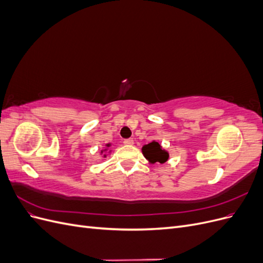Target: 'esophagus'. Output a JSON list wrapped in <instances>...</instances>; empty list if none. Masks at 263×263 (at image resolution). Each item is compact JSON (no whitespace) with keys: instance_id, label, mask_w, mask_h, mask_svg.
I'll use <instances>...</instances> for the list:
<instances>
[{"instance_id":"obj_1","label":"esophagus","mask_w":263,"mask_h":263,"mask_svg":"<svg viewBox=\"0 0 263 263\" xmlns=\"http://www.w3.org/2000/svg\"><path fill=\"white\" fill-rule=\"evenodd\" d=\"M124 144H125V145H133V144H134V140H133L132 138L125 139V140H124Z\"/></svg>"}]
</instances>
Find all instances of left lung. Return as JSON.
<instances>
[{
    "label": "left lung",
    "instance_id": "obj_1",
    "mask_svg": "<svg viewBox=\"0 0 263 263\" xmlns=\"http://www.w3.org/2000/svg\"><path fill=\"white\" fill-rule=\"evenodd\" d=\"M142 154L151 163H164L169 158V154L164 151L157 141H153L142 147Z\"/></svg>",
    "mask_w": 263,
    "mask_h": 263
}]
</instances>
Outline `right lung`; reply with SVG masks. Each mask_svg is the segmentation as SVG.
<instances>
[{"label":"right lung","mask_w":263,"mask_h":263,"mask_svg":"<svg viewBox=\"0 0 263 263\" xmlns=\"http://www.w3.org/2000/svg\"><path fill=\"white\" fill-rule=\"evenodd\" d=\"M108 146H109V145H107V147H108Z\"/></svg>","instance_id":"obj_1"}]
</instances>
